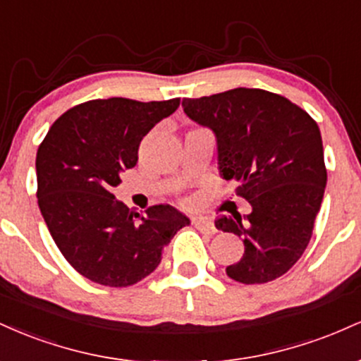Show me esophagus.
Returning <instances> with one entry per match:
<instances>
[{
    "label": "esophagus",
    "mask_w": 361,
    "mask_h": 361,
    "mask_svg": "<svg viewBox=\"0 0 361 361\" xmlns=\"http://www.w3.org/2000/svg\"><path fill=\"white\" fill-rule=\"evenodd\" d=\"M192 224L195 226V229L202 231V233H205V234H215V233H217V229H215V226L209 221V219L197 217V219H193Z\"/></svg>",
    "instance_id": "34e87169"
}]
</instances>
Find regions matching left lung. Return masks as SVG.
Masks as SVG:
<instances>
[{"instance_id":"1","label":"left lung","mask_w":361,"mask_h":361,"mask_svg":"<svg viewBox=\"0 0 361 361\" xmlns=\"http://www.w3.org/2000/svg\"><path fill=\"white\" fill-rule=\"evenodd\" d=\"M185 114L217 137L219 169L238 183L251 214L219 217L215 227L243 238L244 255L226 268L235 281L267 283L305 251L327 181L316 120L285 97L235 88L185 98Z\"/></svg>"}]
</instances>
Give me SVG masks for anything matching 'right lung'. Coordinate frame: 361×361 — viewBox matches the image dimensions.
I'll return each instance as SVG.
<instances>
[{
  "mask_svg": "<svg viewBox=\"0 0 361 361\" xmlns=\"http://www.w3.org/2000/svg\"><path fill=\"white\" fill-rule=\"evenodd\" d=\"M180 106V98L90 100L62 114L39 146L37 200L68 263L80 275L128 287L161 263L163 247L190 219L175 207L130 210L111 188L135 166L144 135Z\"/></svg>",
  "mask_w": 361,
  "mask_h": 361,
  "instance_id": "right-lung-1",
  "label": "right lung"
}]
</instances>
